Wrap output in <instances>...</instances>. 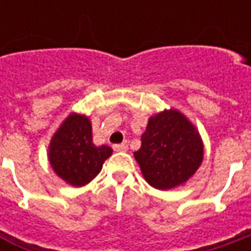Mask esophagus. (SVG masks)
Wrapping results in <instances>:
<instances>
[{
    "label": "esophagus",
    "instance_id": "obj_1",
    "mask_svg": "<svg viewBox=\"0 0 251 251\" xmlns=\"http://www.w3.org/2000/svg\"><path fill=\"white\" fill-rule=\"evenodd\" d=\"M113 148H114V151H127V150H128V144H127V142H123V144H117V145H114Z\"/></svg>",
    "mask_w": 251,
    "mask_h": 251
}]
</instances>
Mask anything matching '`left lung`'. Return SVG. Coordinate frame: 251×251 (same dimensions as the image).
<instances>
[{
  "label": "left lung",
  "instance_id": "left-lung-1",
  "mask_svg": "<svg viewBox=\"0 0 251 251\" xmlns=\"http://www.w3.org/2000/svg\"><path fill=\"white\" fill-rule=\"evenodd\" d=\"M134 152L147 183L158 190L184 184L204 159V142L197 127L177 109H165L148 120Z\"/></svg>",
  "mask_w": 251,
  "mask_h": 251
}]
</instances>
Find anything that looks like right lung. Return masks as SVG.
<instances>
[{
    "mask_svg": "<svg viewBox=\"0 0 251 251\" xmlns=\"http://www.w3.org/2000/svg\"><path fill=\"white\" fill-rule=\"evenodd\" d=\"M111 153L110 147L93 144L89 117L71 113L51 137L47 156L58 177L73 187H82L100 173Z\"/></svg>",
    "mask_w": 251,
    "mask_h": 251,
    "instance_id": "add662e5",
    "label": "right lung"
}]
</instances>
